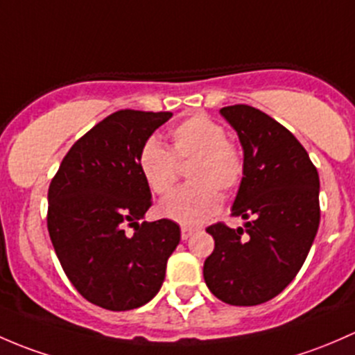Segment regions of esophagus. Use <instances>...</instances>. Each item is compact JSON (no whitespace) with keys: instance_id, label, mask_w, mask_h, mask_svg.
<instances>
[{"instance_id":"esophagus-1","label":"esophagus","mask_w":355,"mask_h":355,"mask_svg":"<svg viewBox=\"0 0 355 355\" xmlns=\"http://www.w3.org/2000/svg\"><path fill=\"white\" fill-rule=\"evenodd\" d=\"M196 232L195 227H188V225H184V227H181V237L182 239H189V237L193 236V234Z\"/></svg>"}]
</instances>
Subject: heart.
Segmentation results:
<instances>
[{"mask_svg": "<svg viewBox=\"0 0 355 355\" xmlns=\"http://www.w3.org/2000/svg\"><path fill=\"white\" fill-rule=\"evenodd\" d=\"M171 150L157 138H148L138 152V169L150 191L166 196L179 178V164L188 167L191 182L160 203L164 217L184 225L202 224L220 207L218 191L231 195L246 173L244 150L225 137V128L207 114H191L169 131Z\"/></svg>", "mask_w": 355, "mask_h": 355, "instance_id": "1", "label": "heart"}]
</instances>
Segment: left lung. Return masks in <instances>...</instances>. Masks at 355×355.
Segmentation results:
<instances>
[{"mask_svg":"<svg viewBox=\"0 0 355 355\" xmlns=\"http://www.w3.org/2000/svg\"><path fill=\"white\" fill-rule=\"evenodd\" d=\"M222 116L239 135L246 173L232 217L207 227L215 241L203 277L215 297L232 306L270 301L294 280L320 225V178L297 138L257 107L227 105Z\"/></svg>","mask_w":355,"mask_h":355,"instance_id":"1","label":"left lung"}]
</instances>
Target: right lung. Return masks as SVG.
<instances>
[{"label":"right lung","mask_w":355,"mask_h":355,"mask_svg":"<svg viewBox=\"0 0 355 355\" xmlns=\"http://www.w3.org/2000/svg\"><path fill=\"white\" fill-rule=\"evenodd\" d=\"M171 116L112 112L73 144L51 179L47 231L58 259L73 287L109 311L147 304L181 239L169 218L138 224L153 203L138 152Z\"/></svg>","instance_id":"right-lung-1"}]
</instances>
